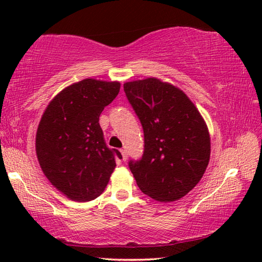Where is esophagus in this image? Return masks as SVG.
<instances>
[{"instance_id": "1", "label": "esophagus", "mask_w": 262, "mask_h": 262, "mask_svg": "<svg viewBox=\"0 0 262 262\" xmlns=\"http://www.w3.org/2000/svg\"><path fill=\"white\" fill-rule=\"evenodd\" d=\"M120 152H121V156H122V161H126V159H127V151H126V150L125 149H121L120 150Z\"/></svg>"}]
</instances>
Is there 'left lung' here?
<instances>
[{
	"label": "left lung",
	"mask_w": 262,
	"mask_h": 262,
	"mask_svg": "<svg viewBox=\"0 0 262 262\" xmlns=\"http://www.w3.org/2000/svg\"><path fill=\"white\" fill-rule=\"evenodd\" d=\"M144 133V151L129 168L142 193L179 200L201 180L210 158V135L184 91L158 78L123 84Z\"/></svg>",
	"instance_id": "8db88e82"
}]
</instances>
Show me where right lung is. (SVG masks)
<instances>
[{
  "mask_svg": "<svg viewBox=\"0 0 262 262\" xmlns=\"http://www.w3.org/2000/svg\"><path fill=\"white\" fill-rule=\"evenodd\" d=\"M120 91L119 82L85 78L59 92L43 112L35 151L50 183L70 200L86 202L104 192L118 150L104 140L99 115Z\"/></svg>",
  "mask_w": 262,
  "mask_h": 262,
  "instance_id": "1",
  "label": "right lung"
}]
</instances>
